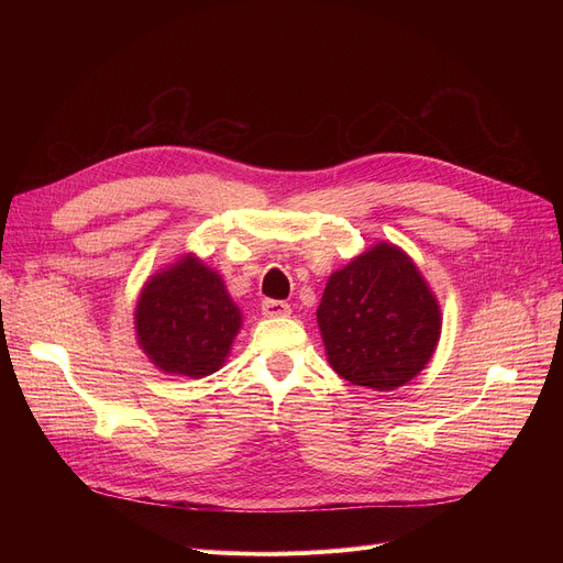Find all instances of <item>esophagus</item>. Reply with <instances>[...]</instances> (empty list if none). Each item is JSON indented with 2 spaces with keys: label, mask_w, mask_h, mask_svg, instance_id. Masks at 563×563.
Segmentation results:
<instances>
[{
  "label": "esophagus",
  "mask_w": 563,
  "mask_h": 563,
  "mask_svg": "<svg viewBox=\"0 0 563 563\" xmlns=\"http://www.w3.org/2000/svg\"><path fill=\"white\" fill-rule=\"evenodd\" d=\"M291 312V308L285 301H276V299H264L262 301V314L264 317H287Z\"/></svg>",
  "instance_id": "1"
}]
</instances>
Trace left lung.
<instances>
[{
    "label": "left lung",
    "instance_id": "1",
    "mask_svg": "<svg viewBox=\"0 0 563 563\" xmlns=\"http://www.w3.org/2000/svg\"><path fill=\"white\" fill-rule=\"evenodd\" d=\"M317 321L333 369L372 390L420 374L440 338L433 294L393 244H376L329 278Z\"/></svg>",
    "mask_w": 563,
    "mask_h": 563
}]
</instances>
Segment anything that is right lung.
Listing matches in <instances>:
<instances>
[{"mask_svg":"<svg viewBox=\"0 0 563 563\" xmlns=\"http://www.w3.org/2000/svg\"><path fill=\"white\" fill-rule=\"evenodd\" d=\"M242 327L223 280L196 257H185L147 280L136 306V335L151 361L200 378L217 372Z\"/></svg>","mask_w":563,"mask_h":563,"instance_id":"right-lung-1","label":"right lung"}]
</instances>
